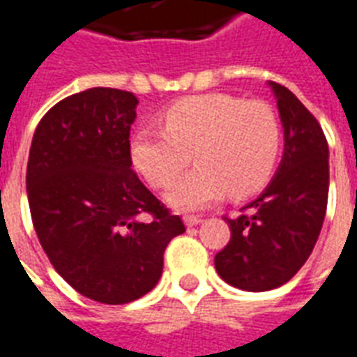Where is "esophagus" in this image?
<instances>
[{
	"label": "esophagus",
	"instance_id": "34e87169",
	"mask_svg": "<svg viewBox=\"0 0 357 357\" xmlns=\"http://www.w3.org/2000/svg\"><path fill=\"white\" fill-rule=\"evenodd\" d=\"M202 220H204V218L194 217V215H188V217H184V222H186V226H190V228H192V226H197L199 222H202Z\"/></svg>",
	"mask_w": 357,
	"mask_h": 357
}]
</instances>
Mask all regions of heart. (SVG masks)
Listing matches in <instances>:
<instances>
[{
    "instance_id": "heart-1",
    "label": "heart",
    "mask_w": 357,
    "mask_h": 357,
    "mask_svg": "<svg viewBox=\"0 0 357 357\" xmlns=\"http://www.w3.org/2000/svg\"><path fill=\"white\" fill-rule=\"evenodd\" d=\"M163 131L140 129L131 160L153 188H169L194 158L197 167L169 194L176 209H199L259 192L274 171L282 146L278 112L264 100L226 93L186 96L161 114ZM192 155L190 156L189 153Z\"/></svg>"
}]
</instances>
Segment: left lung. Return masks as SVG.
I'll return each instance as SVG.
<instances>
[{
  "instance_id": "left-lung-1",
  "label": "left lung",
  "mask_w": 357,
  "mask_h": 357,
  "mask_svg": "<svg viewBox=\"0 0 357 357\" xmlns=\"http://www.w3.org/2000/svg\"><path fill=\"white\" fill-rule=\"evenodd\" d=\"M270 85L285 132L282 165L238 217H225L232 236L215 257L226 283L255 293L287 283L308 261L329 194V148L321 125L287 87Z\"/></svg>"
}]
</instances>
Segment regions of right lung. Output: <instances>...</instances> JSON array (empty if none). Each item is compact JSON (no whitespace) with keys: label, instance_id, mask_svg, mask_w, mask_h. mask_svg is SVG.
Here are the masks:
<instances>
[{"label":"right lung","instance_id":"obj_1","mask_svg":"<svg viewBox=\"0 0 357 357\" xmlns=\"http://www.w3.org/2000/svg\"><path fill=\"white\" fill-rule=\"evenodd\" d=\"M139 98L93 87L36 127L26 169L32 222L59 274L91 301L127 304L155 287L171 239L186 232L132 171Z\"/></svg>","mask_w":357,"mask_h":357}]
</instances>
